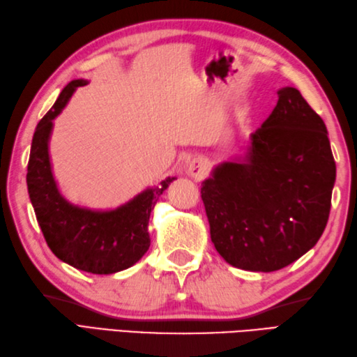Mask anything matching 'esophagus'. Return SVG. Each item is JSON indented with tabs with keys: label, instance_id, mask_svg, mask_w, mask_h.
<instances>
[{
	"label": "esophagus",
	"instance_id": "esophagus-1",
	"mask_svg": "<svg viewBox=\"0 0 357 357\" xmlns=\"http://www.w3.org/2000/svg\"><path fill=\"white\" fill-rule=\"evenodd\" d=\"M188 172L189 176H192L194 178H203L206 174V160L203 157H195L191 160V163L188 166Z\"/></svg>",
	"mask_w": 357,
	"mask_h": 357
}]
</instances>
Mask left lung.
<instances>
[{
	"label": "left lung",
	"mask_w": 357,
	"mask_h": 357,
	"mask_svg": "<svg viewBox=\"0 0 357 357\" xmlns=\"http://www.w3.org/2000/svg\"><path fill=\"white\" fill-rule=\"evenodd\" d=\"M243 163H222L202 188L211 240L229 265L282 270L321 238L336 163L324 120L296 87L278 92Z\"/></svg>",
	"instance_id": "8db88e82"
}]
</instances>
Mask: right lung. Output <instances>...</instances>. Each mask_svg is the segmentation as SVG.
<instances>
[{"mask_svg": "<svg viewBox=\"0 0 357 357\" xmlns=\"http://www.w3.org/2000/svg\"><path fill=\"white\" fill-rule=\"evenodd\" d=\"M84 84L86 79L70 82L36 126L27 163V191L43 236L58 259L86 273L112 274L132 266L149 250L151 211L174 178L106 213L74 206L61 197L50 169L49 135L52 120Z\"/></svg>", "mask_w": 357, "mask_h": 357, "instance_id": "obj_1", "label": "right lung"}]
</instances>
